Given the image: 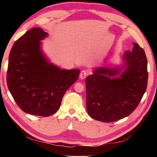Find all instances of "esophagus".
Here are the masks:
<instances>
[{
  "label": "esophagus",
  "instance_id": "1",
  "mask_svg": "<svg viewBox=\"0 0 157 157\" xmlns=\"http://www.w3.org/2000/svg\"><path fill=\"white\" fill-rule=\"evenodd\" d=\"M88 75V72L85 70H82L80 73V78L81 79H84Z\"/></svg>",
  "mask_w": 157,
  "mask_h": 157
}]
</instances>
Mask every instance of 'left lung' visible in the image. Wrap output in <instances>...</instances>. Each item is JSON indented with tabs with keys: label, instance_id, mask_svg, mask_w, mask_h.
<instances>
[{
	"label": "left lung",
	"instance_id": "left-lung-1",
	"mask_svg": "<svg viewBox=\"0 0 157 157\" xmlns=\"http://www.w3.org/2000/svg\"><path fill=\"white\" fill-rule=\"evenodd\" d=\"M132 51L121 56V63L98 67L86 78V109L94 119L113 122L128 117L140 103L147 86V59L133 43Z\"/></svg>",
	"mask_w": 157,
	"mask_h": 157
}]
</instances>
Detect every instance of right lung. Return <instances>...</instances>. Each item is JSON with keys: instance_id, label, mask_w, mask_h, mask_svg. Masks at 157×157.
I'll return each mask as SVG.
<instances>
[{"instance_id": "1", "label": "right lung", "mask_w": 157, "mask_h": 157, "mask_svg": "<svg viewBox=\"0 0 157 157\" xmlns=\"http://www.w3.org/2000/svg\"><path fill=\"white\" fill-rule=\"evenodd\" d=\"M48 34L33 28L15 42L10 51L7 85L21 110L49 117L56 112L66 91L78 78L80 70L61 69L42 50Z\"/></svg>"}]
</instances>
